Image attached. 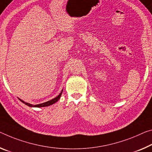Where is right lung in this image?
<instances>
[{
  "label": "right lung",
  "mask_w": 152,
  "mask_h": 152,
  "mask_svg": "<svg viewBox=\"0 0 152 152\" xmlns=\"http://www.w3.org/2000/svg\"><path fill=\"white\" fill-rule=\"evenodd\" d=\"M62 92H63V89H62L61 92L59 93V95L58 96H57L56 97H55L54 99H53L50 100V101H48L47 102H45V103H40V104H37V105H32V104H30V103H27V102H25L24 101L21 100V99L19 98V99H20L21 102H23L24 104H26V105H28L29 107H47V106H49V105H51L53 104V103H56L57 101H59V99L61 97V94Z\"/></svg>",
  "instance_id": "1"
}]
</instances>
